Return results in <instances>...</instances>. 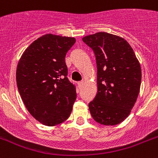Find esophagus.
Here are the masks:
<instances>
[{"mask_svg":"<svg viewBox=\"0 0 158 158\" xmlns=\"http://www.w3.org/2000/svg\"><path fill=\"white\" fill-rule=\"evenodd\" d=\"M83 84H84V81H80V82H79V83H78V85H79V88L83 86Z\"/></svg>","mask_w":158,"mask_h":158,"instance_id":"34e87169","label":"esophagus"}]
</instances>
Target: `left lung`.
<instances>
[{
	"label": "left lung",
	"mask_w": 158,
	"mask_h": 158,
	"mask_svg": "<svg viewBox=\"0 0 158 158\" xmlns=\"http://www.w3.org/2000/svg\"><path fill=\"white\" fill-rule=\"evenodd\" d=\"M97 61L98 93L89 104L99 124L115 125L130 114L139 96L141 67L132 48L119 36L99 32L83 38Z\"/></svg>",
	"instance_id": "1"
}]
</instances>
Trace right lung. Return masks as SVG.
<instances>
[{"instance_id": "obj_1", "label": "right lung", "mask_w": 158, "mask_h": 158, "mask_svg": "<svg viewBox=\"0 0 158 158\" xmlns=\"http://www.w3.org/2000/svg\"><path fill=\"white\" fill-rule=\"evenodd\" d=\"M75 38L48 33L28 46L19 60L16 82L32 116L48 126L69 118L76 100L75 86L67 78L65 55Z\"/></svg>"}]
</instances>
